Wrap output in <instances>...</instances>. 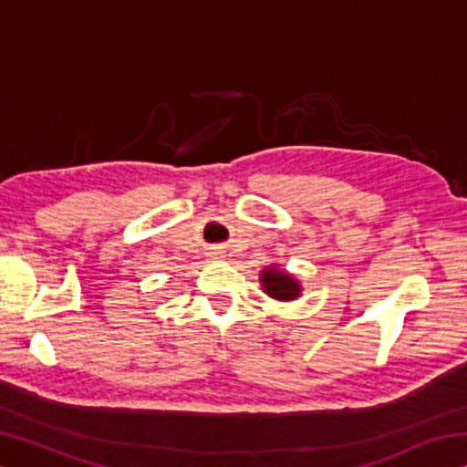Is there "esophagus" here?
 Wrapping results in <instances>:
<instances>
[{
    "label": "esophagus",
    "instance_id": "34e87169",
    "mask_svg": "<svg viewBox=\"0 0 467 467\" xmlns=\"http://www.w3.org/2000/svg\"><path fill=\"white\" fill-rule=\"evenodd\" d=\"M210 257H214V259H220V257H224V253H223V251H220V249H214V251H212V253H210Z\"/></svg>",
    "mask_w": 467,
    "mask_h": 467
}]
</instances>
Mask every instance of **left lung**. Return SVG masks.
Here are the masks:
<instances>
[{
    "label": "left lung",
    "instance_id": "obj_1",
    "mask_svg": "<svg viewBox=\"0 0 467 467\" xmlns=\"http://www.w3.org/2000/svg\"><path fill=\"white\" fill-rule=\"evenodd\" d=\"M259 284L267 296L280 303H290L303 295V284L298 282L295 274H290L280 265H267L259 272Z\"/></svg>",
    "mask_w": 467,
    "mask_h": 467
}]
</instances>
